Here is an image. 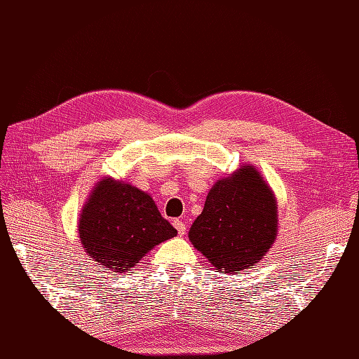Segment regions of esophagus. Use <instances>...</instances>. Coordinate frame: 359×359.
I'll return each instance as SVG.
<instances>
[{
  "instance_id": "esophagus-1",
  "label": "esophagus",
  "mask_w": 359,
  "mask_h": 359,
  "mask_svg": "<svg viewBox=\"0 0 359 359\" xmlns=\"http://www.w3.org/2000/svg\"><path fill=\"white\" fill-rule=\"evenodd\" d=\"M172 225L175 226V230H177L179 236H184L187 233V224L184 222V220H179V219L174 220Z\"/></svg>"
}]
</instances>
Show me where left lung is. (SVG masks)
<instances>
[{"mask_svg":"<svg viewBox=\"0 0 359 359\" xmlns=\"http://www.w3.org/2000/svg\"><path fill=\"white\" fill-rule=\"evenodd\" d=\"M276 234V197L261 172L245 165L212 185L188 238L216 270L234 273L261 261Z\"/></svg>","mask_w":359,"mask_h":359,"instance_id":"8db88e82","label":"left lung"}]
</instances>
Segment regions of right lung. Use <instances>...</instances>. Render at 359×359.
<instances>
[{
  "mask_svg": "<svg viewBox=\"0 0 359 359\" xmlns=\"http://www.w3.org/2000/svg\"><path fill=\"white\" fill-rule=\"evenodd\" d=\"M83 248L103 269L123 273L177 230L152 197L123 180L104 177L90 191L79 220Z\"/></svg>",
  "mask_w": 359,
  "mask_h": 359,
  "instance_id": "obj_1",
  "label": "right lung"
}]
</instances>
